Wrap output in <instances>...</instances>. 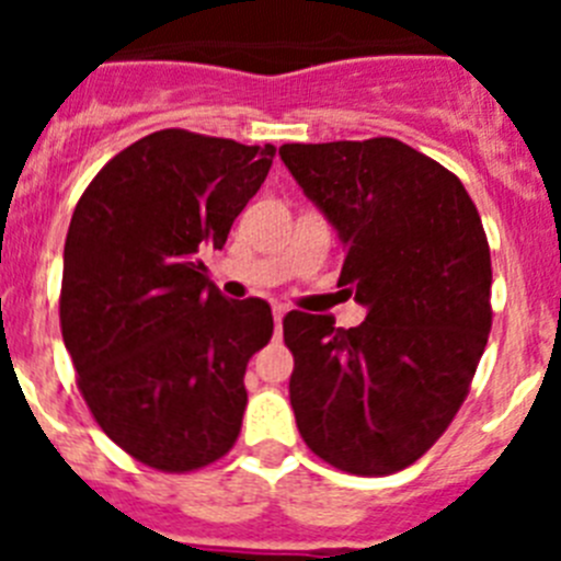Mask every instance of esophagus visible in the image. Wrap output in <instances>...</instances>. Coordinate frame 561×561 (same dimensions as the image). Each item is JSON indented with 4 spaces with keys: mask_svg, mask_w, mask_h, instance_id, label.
<instances>
[{
    "mask_svg": "<svg viewBox=\"0 0 561 561\" xmlns=\"http://www.w3.org/2000/svg\"><path fill=\"white\" fill-rule=\"evenodd\" d=\"M284 314H286L284 306H275V309H272V320H275V336H280V325H284Z\"/></svg>",
    "mask_w": 561,
    "mask_h": 561,
    "instance_id": "1",
    "label": "esophagus"
}]
</instances>
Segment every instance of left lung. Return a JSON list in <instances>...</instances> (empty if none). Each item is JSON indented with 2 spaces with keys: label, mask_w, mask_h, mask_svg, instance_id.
Returning a JSON list of instances; mask_svg holds the SVG:
<instances>
[{
  "label": "left lung",
  "mask_w": 561,
  "mask_h": 561,
  "mask_svg": "<svg viewBox=\"0 0 561 561\" xmlns=\"http://www.w3.org/2000/svg\"><path fill=\"white\" fill-rule=\"evenodd\" d=\"M280 160L345 247L356 329L289 311V399L306 447L359 478L421 458L453 424L492 331V255L453 171L393 137L286 142Z\"/></svg>",
  "instance_id": "8db88e82"
}]
</instances>
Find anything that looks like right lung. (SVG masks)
I'll use <instances>...</instances> for the list:
<instances>
[{
  "label": "right lung",
  "mask_w": 561,
  "mask_h": 561,
  "mask_svg": "<svg viewBox=\"0 0 561 561\" xmlns=\"http://www.w3.org/2000/svg\"><path fill=\"white\" fill-rule=\"evenodd\" d=\"M275 146L162 128L123 148L78 199L64 244L61 334L89 413L157 472L225 458L241 433L247 362L272 340L264 300H227L221 250Z\"/></svg>",
  "instance_id": "1"
}]
</instances>
